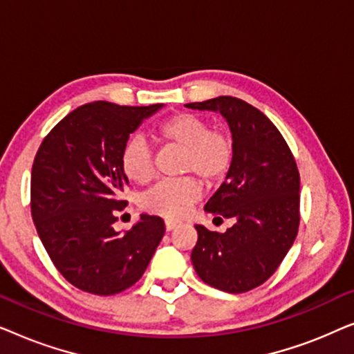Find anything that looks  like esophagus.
<instances>
[{
  "label": "esophagus",
  "instance_id": "obj_1",
  "mask_svg": "<svg viewBox=\"0 0 354 354\" xmlns=\"http://www.w3.org/2000/svg\"><path fill=\"white\" fill-rule=\"evenodd\" d=\"M177 225H180V221H176V219H166V229L167 230H174Z\"/></svg>",
  "mask_w": 354,
  "mask_h": 354
}]
</instances>
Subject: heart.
<instances>
[{
	"instance_id": "b5f03b06",
	"label": "heart",
	"mask_w": 354,
	"mask_h": 354,
	"mask_svg": "<svg viewBox=\"0 0 354 354\" xmlns=\"http://www.w3.org/2000/svg\"><path fill=\"white\" fill-rule=\"evenodd\" d=\"M154 138L166 147L182 148L178 172L188 176L166 178L142 196V207L166 217H180L201 196L200 176L207 185H214L229 174L235 158L234 137L224 129L211 127L201 115L177 113L156 127ZM120 166L129 180L140 185L151 182L156 174L154 154L142 138L125 145Z\"/></svg>"
}]
</instances>
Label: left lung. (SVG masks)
Listing matches in <instances>:
<instances>
[{"label":"left lung","mask_w":354,"mask_h":354,"mask_svg":"<svg viewBox=\"0 0 354 354\" xmlns=\"http://www.w3.org/2000/svg\"><path fill=\"white\" fill-rule=\"evenodd\" d=\"M187 106L219 111L235 142L225 182L205 206L211 214L234 219L235 224L224 234L195 225L193 268L203 282L222 292H250L277 270L297 239V161L279 129L246 101L219 96Z\"/></svg>","instance_id":"left-lung-1"}]
</instances>
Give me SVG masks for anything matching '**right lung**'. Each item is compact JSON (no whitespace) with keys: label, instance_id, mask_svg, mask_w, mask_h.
<instances>
[{"label":"right lung","instance_id":"1","mask_svg":"<svg viewBox=\"0 0 354 354\" xmlns=\"http://www.w3.org/2000/svg\"><path fill=\"white\" fill-rule=\"evenodd\" d=\"M95 101L59 120L33 159L30 211L53 264L82 292L109 297L142 279L162 240L159 216L142 214L124 234L114 230L127 206L120 156L129 135L161 108Z\"/></svg>","mask_w":354,"mask_h":354}]
</instances>
